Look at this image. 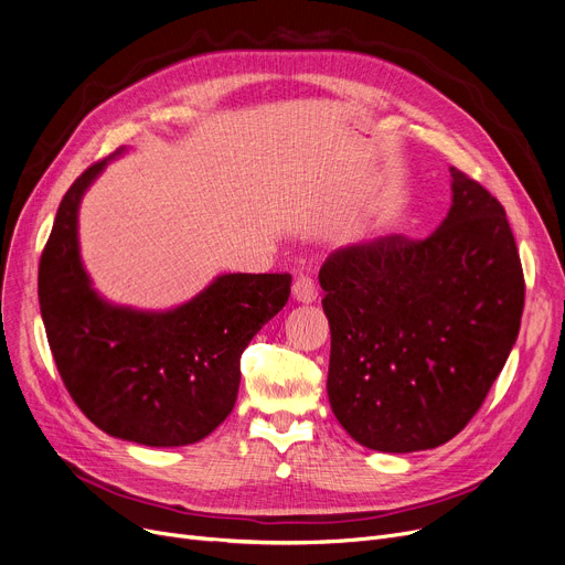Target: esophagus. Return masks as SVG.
<instances>
[{
  "label": "esophagus",
  "instance_id": "1",
  "mask_svg": "<svg viewBox=\"0 0 565 565\" xmlns=\"http://www.w3.org/2000/svg\"><path fill=\"white\" fill-rule=\"evenodd\" d=\"M292 300L300 305H311L316 300V286L307 277H298L292 281Z\"/></svg>",
  "mask_w": 565,
  "mask_h": 565
}]
</instances>
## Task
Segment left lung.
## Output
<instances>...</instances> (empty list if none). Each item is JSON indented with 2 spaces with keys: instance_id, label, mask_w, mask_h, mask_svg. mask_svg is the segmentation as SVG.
<instances>
[{
  "instance_id": "1",
  "label": "left lung",
  "mask_w": 565,
  "mask_h": 565,
  "mask_svg": "<svg viewBox=\"0 0 565 565\" xmlns=\"http://www.w3.org/2000/svg\"><path fill=\"white\" fill-rule=\"evenodd\" d=\"M318 281L332 332L330 405L373 451L412 454L456 437L520 332L524 277L507 213L454 167L437 231L343 247Z\"/></svg>"
}]
</instances>
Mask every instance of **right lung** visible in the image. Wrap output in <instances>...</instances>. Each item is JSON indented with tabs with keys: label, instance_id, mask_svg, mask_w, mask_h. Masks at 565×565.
<instances>
[{
	"label": "right lung",
	"instance_id": "1",
	"mask_svg": "<svg viewBox=\"0 0 565 565\" xmlns=\"http://www.w3.org/2000/svg\"><path fill=\"white\" fill-rule=\"evenodd\" d=\"M126 148L88 167L58 203L39 265L47 343L71 398L100 430L143 447H185L231 414L241 358L290 295V275H220L167 311L111 305L79 256L86 190Z\"/></svg>",
	"mask_w": 565,
	"mask_h": 565
}]
</instances>
